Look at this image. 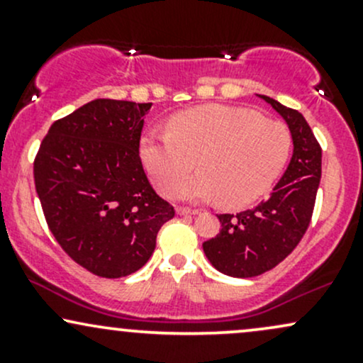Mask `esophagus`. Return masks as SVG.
<instances>
[{
    "label": "esophagus",
    "instance_id": "esophagus-1",
    "mask_svg": "<svg viewBox=\"0 0 363 363\" xmlns=\"http://www.w3.org/2000/svg\"><path fill=\"white\" fill-rule=\"evenodd\" d=\"M177 213H179V215H196V213H199V211H198V210H193V208L179 206V208H177Z\"/></svg>",
    "mask_w": 363,
    "mask_h": 363
}]
</instances>
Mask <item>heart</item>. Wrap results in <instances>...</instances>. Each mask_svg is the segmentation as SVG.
Masks as SVG:
<instances>
[{
    "label": "heart",
    "mask_w": 363,
    "mask_h": 363,
    "mask_svg": "<svg viewBox=\"0 0 363 363\" xmlns=\"http://www.w3.org/2000/svg\"><path fill=\"white\" fill-rule=\"evenodd\" d=\"M290 152L291 133L285 123L222 104L177 112L167 121V135L150 133L140 140L141 164L160 193L169 194L196 160L199 172L174 194L216 198L228 208L247 206L268 193Z\"/></svg>",
    "instance_id": "1"
}]
</instances>
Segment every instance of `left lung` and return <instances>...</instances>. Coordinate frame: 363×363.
I'll use <instances>...</instances> for the list:
<instances>
[{
    "instance_id": "1",
    "label": "left lung",
    "mask_w": 363,
    "mask_h": 363,
    "mask_svg": "<svg viewBox=\"0 0 363 363\" xmlns=\"http://www.w3.org/2000/svg\"><path fill=\"white\" fill-rule=\"evenodd\" d=\"M259 97L289 124L294 155L268 199L237 215H218L222 228L203 242L211 264L235 278L269 272L297 247L311 223L320 181L323 150L303 116L274 99Z\"/></svg>"
}]
</instances>
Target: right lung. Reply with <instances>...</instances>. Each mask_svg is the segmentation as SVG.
I'll use <instances>...</instances> for the list:
<instances>
[{"instance_id":"right-lung-1","label":"right lung","mask_w":363,"mask_h":363,"mask_svg":"<svg viewBox=\"0 0 363 363\" xmlns=\"http://www.w3.org/2000/svg\"><path fill=\"white\" fill-rule=\"evenodd\" d=\"M152 104L97 99L54 121L34 160L49 230L74 262L102 278L138 272L176 211L143 170L140 138Z\"/></svg>"}]
</instances>
